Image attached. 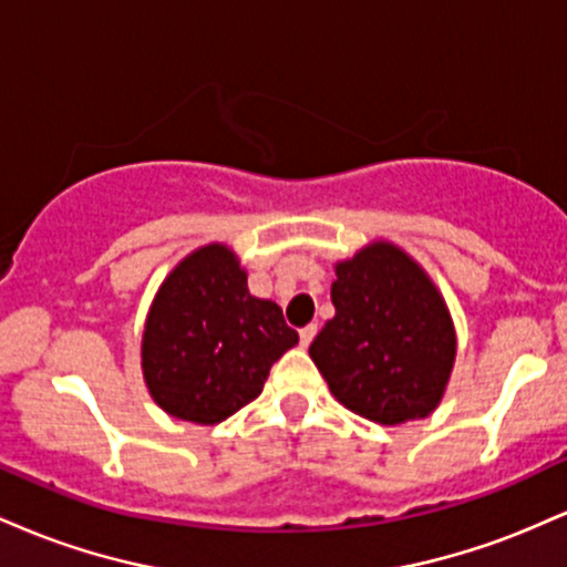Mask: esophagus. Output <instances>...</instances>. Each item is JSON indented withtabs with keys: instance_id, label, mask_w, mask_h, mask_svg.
Returning <instances> with one entry per match:
<instances>
[{
	"instance_id": "esophagus-1",
	"label": "esophagus",
	"mask_w": 567,
	"mask_h": 567,
	"mask_svg": "<svg viewBox=\"0 0 567 567\" xmlns=\"http://www.w3.org/2000/svg\"><path fill=\"white\" fill-rule=\"evenodd\" d=\"M315 336H317V324L315 322H309L306 328H301V347H309V343L315 341Z\"/></svg>"
}]
</instances>
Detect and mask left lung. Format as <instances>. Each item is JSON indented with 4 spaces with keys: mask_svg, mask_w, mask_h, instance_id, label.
Wrapping results in <instances>:
<instances>
[{
    "mask_svg": "<svg viewBox=\"0 0 567 567\" xmlns=\"http://www.w3.org/2000/svg\"><path fill=\"white\" fill-rule=\"evenodd\" d=\"M336 315L309 347L330 394L383 426L426 419L445 396L455 324L426 269L389 239L336 261Z\"/></svg>",
    "mask_w": 567,
    "mask_h": 567,
    "instance_id": "1",
    "label": "left lung"
}]
</instances>
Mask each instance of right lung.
Returning <instances> with one entry per match:
<instances>
[{
	"label": "right lung",
	"mask_w": 567,
	"mask_h": 567,
	"mask_svg": "<svg viewBox=\"0 0 567 567\" xmlns=\"http://www.w3.org/2000/svg\"><path fill=\"white\" fill-rule=\"evenodd\" d=\"M296 343L282 309L250 296L237 252L210 243L173 266L148 306L143 381L167 415L213 426L256 400Z\"/></svg>",
	"instance_id": "obj_1"
}]
</instances>
